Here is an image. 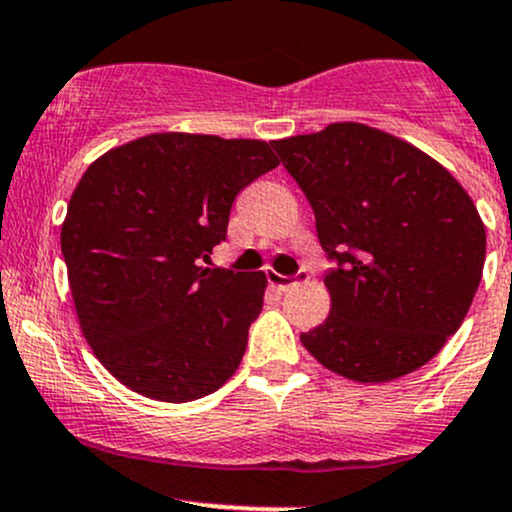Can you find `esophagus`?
I'll list each match as a JSON object with an SVG mask.
<instances>
[{"label": "esophagus", "instance_id": "esophagus-1", "mask_svg": "<svg viewBox=\"0 0 512 512\" xmlns=\"http://www.w3.org/2000/svg\"><path fill=\"white\" fill-rule=\"evenodd\" d=\"M308 277L306 269H299V274L296 277H284V274H277V272H269V284L277 286L279 291H286L291 289V286H296L299 282H303V279Z\"/></svg>", "mask_w": 512, "mask_h": 512}]
</instances>
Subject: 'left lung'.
Listing matches in <instances>:
<instances>
[{"label": "left lung", "mask_w": 512, "mask_h": 512, "mask_svg": "<svg viewBox=\"0 0 512 512\" xmlns=\"http://www.w3.org/2000/svg\"><path fill=\"white\" fill-rule=\"evenodd\" d=\"M316 213L330 269V313L301 342L359 384L401 379L430 362L474 301L486 228L445 167L406 140L342 121L272 140Z\"/></svg>", "instance_id": "1"}]
</instances>
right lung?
Returning <instances> with one entry per match:
<instances>
[{"mask_svg":"<svg viewBox=\"0 0 512 512\" xmlns=\"http://www.w3.org/2000/svg\"><path fill=\"white\" fill-rule=\"evenodd\" d=\"M277 165L265 140L150 133L82 174L60 247L82 335L123 386L187 403L235 374L267 277L204 262L240 189Z\"/></svg>","mask_w":512,"mask_h":512,"instance_id":"obj_1","label":"right lung"}]
</instances>
